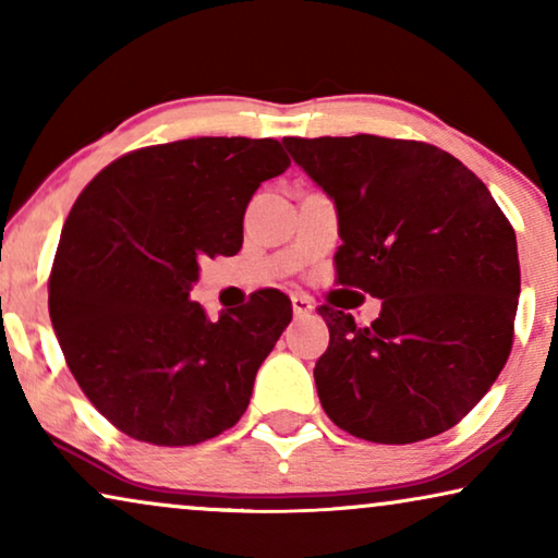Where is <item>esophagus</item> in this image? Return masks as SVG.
<instances>
[{
    "label": "esophagus",
    "mask_w": 558,
    "mask_h": 558,
    "mask_svg": "<svg viewBox=\"0 0 558 558\" xmlns=\"http://www.w3.org/2000/svg\"><path fill=\"white\" fill-rule=\"evenodd\" d=\"M312 302H310V296H304V294H292V312H294V317H307V315H312Z\"/></svg>",
    "instance_id": "esophagus-1"
}]
</instances>
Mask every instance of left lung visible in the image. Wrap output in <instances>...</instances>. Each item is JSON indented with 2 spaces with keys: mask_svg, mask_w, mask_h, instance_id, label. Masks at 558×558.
Returning a JSON list of instances; mask_svg holds the SVG:
<instances>
[{
  "mask_svg": "<svg viewBox=\"0 0 558 558\" xmlns=\"http://www.w3.org/2000/svg\"><path fill=\"white\" fill-rule=\"evenodd\" d=\"M284 144L338 205V281L384 300L365 327L317 310L330 327L315 365L325 414L378 445L452 429L513 348V226L485 182L434 144L373 134Z\"/></svg>",
  "mask_w": 558,
  "mask_h": 558,
  "instance_id": "8db88e82",
  "label": "left lung"
}]
</instances>
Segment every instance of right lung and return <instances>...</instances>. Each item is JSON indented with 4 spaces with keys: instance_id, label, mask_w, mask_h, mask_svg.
<instances>
[{
    "instance_id": "obj_1",
    "label": "right lung",
    "mask_w": 558,
    "mask_h": 558,
    "mask_svg": "<svg viewBox=\"0 0 558 558\" xmlns=\"http://www.w3.org/2000/svg\"><path fill=\"white\" fill-rule=\"evenodd\" d=\"M287 167L277 140L197 136L129 151L73 203L50 319L81 391L119 432L190 447L243 416L292 302L258 289L210 323L190 289L205 258L239 254L251 195Z\"/></svg>"
}]
</instances>
